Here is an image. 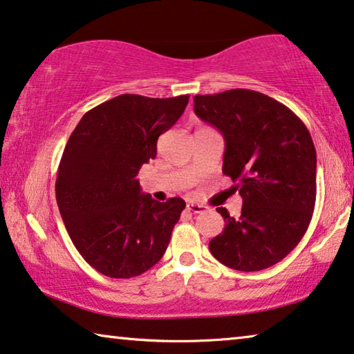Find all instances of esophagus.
Masks as SVG:
<instances>
[{
	"instance_id": "esophagus-1",
	"label": "esophagus",
	"mask_w": 354,
	"mask_h": 354,
	"mask_svg": "<svg viewBox=\"0 0 354 354\" xmlns=\"http://www.w3.org/2000/svg\"><path fill=\"white\" fill-rule=\"evenodd\" d=\"M187 209H188L189 212H193V214H201V212L206 211V207L201 206V204H194V203H189L188 206H187Z\"/></svg>"
}]
</instances>
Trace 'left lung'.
Masks as SVG:
<instances>
[{"label": "left lung", "instance_id": "1", "mask_svg": "<svg viewBox=\"0 0 354 354\" xmlns=\"http://www.w3.org/2000/svg\"><path fill=\"white\" fill-rule=\"evenodd\" d=\"M194 113L225 139L223 174L243 196L238 218L218 207L223 232L209 250L239 271L270 268L300 243L316 201V150L304 121L262 92L194 95Z\"/></svg>", "mask_w": 354, "mask_h": 354}]
</instances>
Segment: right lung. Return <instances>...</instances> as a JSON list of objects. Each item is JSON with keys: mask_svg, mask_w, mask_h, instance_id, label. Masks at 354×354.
Here are the masks:
<instances>
[{"mask_svg": "<svg viewBox=\"0 0 354 354\" xmlns=\"http://www.w3.org/2000/svg\"><path fill=\"white\" fill-rule=\"evenodd\" d=\"M189 95L122 94L89 110L66 142L55 198L75 248L99 273L129 279L165 255L182 198L158 203L140 193L142 165L185 111Z\"/></svg>", "mask_w": 354, "mask_h": 354, "instance_id": "right-lung-1", "label": "right lung"}]
</instances>
